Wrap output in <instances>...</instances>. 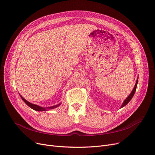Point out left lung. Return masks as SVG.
<instances>
[{"mask_svg":"<svg viewBox=\"0 0 155 155\" xmlns=\"http://www.w3.org/2000/svg\"><path fill=\"white\" fill-rule=\"evenodd\" d=\"M137 82H138V77H137V80H136V84H135V85H134V88H133V90L132 91V92H131V94H130L129 95V96L127 97V98L124 100V101L123 102V104H122V105H121L120 108L124 107L125 105H126L130 102V101H131V100L132 99V98H133L134 95V93H135V92H136V87H137Z\"/></svg>","mask_w":155,"mask_h":155,"instance_id":"left-lung-1","label":"left lung"}]
</instances>
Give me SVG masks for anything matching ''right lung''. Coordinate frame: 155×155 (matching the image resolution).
Returning a JSON list of instances; mask_svg holds the SVG:
<instances>
[{
  "label": "right lung",
  "instance_id": "right-lung-1",
  "mask_svg": "<svg viewBox=\"0 0 155 155\" xmlns=\"http://www.w3.org/2000/svg\"><path fill=\"white\" fill-rule=\"evenodd\" d=\"M20 95V94H19ZM20 97H21V99H22V101L25 102L28 106L32 109L35 110H36V111H45V110H50V109H55L56 107H58V106H60V105L61 104V102H60V104H57V105H53V106H51V107H41V106H39V105H36V104H32L29 102H28V101H26L25 99L23 98V97L20 95Z\"/></svg>",
  "mask_w": 155,
  "mask_h": 155
}]
</instances>
